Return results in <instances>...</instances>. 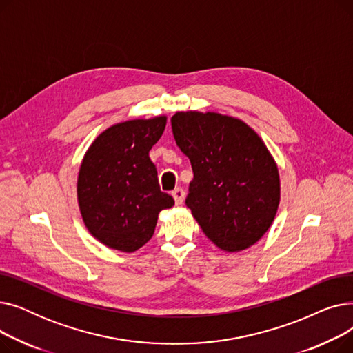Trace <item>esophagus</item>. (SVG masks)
I'll use <instances>...</instances> for the list:
<instances>
[{"label":"esophagus","mask_w":353,"mask_h":353,"mask_svg":"<svg viewBox=\"0 0 353 353\" xmlns=\"http://www.w3.org/2000/svg\"><path fill=\"white\" fill-rule=\"evenodd\" d=\"M172 196H173V199L176 201V205H181L183 200H184V190L181 188H177V189H174L172 192Z\"/></svg>","instance_id":"obj_1"}]
</instances>
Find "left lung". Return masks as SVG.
<instances>
[{"mask_svg":"<svg viewBox=\"0 0 353 353\" xmlns=\"http://www.w3.org/2000/svg\"><path fill=\"white\" fill-rule=\"evenodd\" d=\"M172 128L192 163L186 206L203 233L226 252L254 245L281 201L279 172L262 139L242 120L210 111H179Z\"/></svg>","mask_w":353,"mask_h":353,"instance_id":"left-lung-1","label":"left lung"}]
</instances>
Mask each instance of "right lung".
I'll return each mask as SVG.
<instances>
[{"mask_svg":"<svg viewBox=\"0 0 353 353\" xmlns=\"http://www.w3.org/2000/svg\"><path fill=\"white\" fill-rule=\"evenodd\" d=\"M167 119L128 120L103 132L79 173V206L88 232L110 249L132 253L152 239L159 213L174 200L160 190L148 152Z\"/></svg>","mask_w":353,"mask_h":353,"instance_id":"right-lung-1","label":"right lung"}]
</instances>
